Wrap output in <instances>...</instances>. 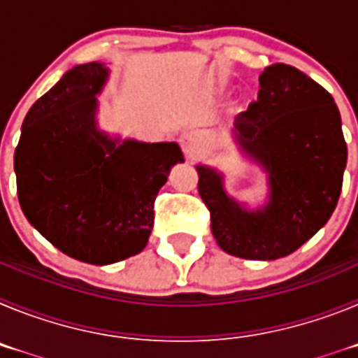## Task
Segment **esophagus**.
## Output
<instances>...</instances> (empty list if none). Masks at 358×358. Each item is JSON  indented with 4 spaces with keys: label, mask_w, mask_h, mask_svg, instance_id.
<instances>
[{
    "label": "esophagus",
    "mask_w": 358,
    "mask_h": 358,
    "mask_svg": "<svg viewBox=\"0 0 358 358\" xmlns=\"http://www.w3.org/2000/svg\"><path fill=\"white\" fill-rule=\"evenodd\" d=\"M181 143H182V148L186 150V154H189V156H194L195 150H197L199 147V136L195 131H189L186 132L185 136L181 138Z\"/></svg>",
    "instance_id": "obj_1"
}]
</instances>
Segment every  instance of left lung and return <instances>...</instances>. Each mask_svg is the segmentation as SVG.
Wrapping results in <instances>:
<instances>
[{
  "label": "left lung",
  "mask_w": 358,
  "mask_h": 358,
  "mask_svg": "<svg viewBox=\"0 0 358 358\" xmlns=\"http://www.w3.org/2000/svg\"><path fill=\"white\" fill-rule=\"evenodd\" d=\"M240 147L268 173L271 201L249 213L222 188V177L197 166L199 194L226 252L276 260L299 249L334 213L348 148L339 109L322 85L289 64L260 75L258 100L235 123Z\"/></svg>",
  "instance_id": "left-lung-1"
}]
</instances>
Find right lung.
Wrapping results in <instances>:
<instances>
[{
    "label": "right lung",
    "mask_w": 358,
    "mask_h": 358,
    "mask_svg": "<svg viewBox=\"0 0 358 358\" xmlns=\"http://www.w3.org/2000/svg\"><path fill=\"white\" fill-rule=\"evenodd\" d=\"M107 77L98 62L75 66L24 116L15 147L17 197L28 222L75 260L107 265L143 251L154 201L177 143L115 141L94 129Z\"/></svg>",
    "instance_id": "1"
}]
</instances>
